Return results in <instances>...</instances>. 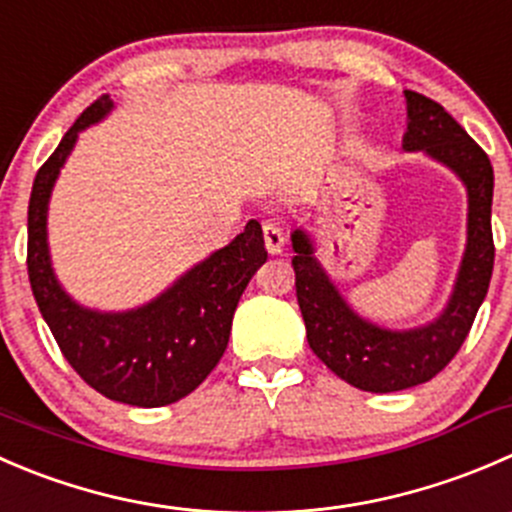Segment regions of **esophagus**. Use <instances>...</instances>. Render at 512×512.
Segmentation results:
<instances>
[{
	"label": "esophagus",
	"instance_id": "esophagus-1",
	"mask_svg": "<svg viewBox=\"0 0 512 512\" xmlns=\"http://www.w3.org/2000/svg\"><path fill=\"white\" fill-rule=\"evenodd\" d=\"M263 244L271 256L281 254L283 251V231L276 224H263Z\"/></svg>",
	"mask_w": 512,
	"mask_h": 512
}]
</instances>
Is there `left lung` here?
<instances>
[{"mask_svg":"<svg viewBox=\"0 0 512 512\" xmlns=\"http://www.w3.org/2000/svg\"><path fill=\"white\" fill-rule=\"evenodd\" d=\"M408 131L403 149L423 151L448 166L468 191V239L448 306L426 326L391 331L358 316L316 258L303 229L291 234L296 298L311 351L351 386L393 393L438 376L463 346L493 276V166L463 126L428 96L406 91Z\"/></svg>","mask_w":512,"mask_h":512,"instance_id":"8db88e82","label":"left lung"}]
</instances>
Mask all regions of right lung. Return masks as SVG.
<instances>
[{"mask_svg": "<svg viewBox=\"0 0 512 512\" xmlns=\"http://www.w3.org/2000/svg\"><path fill=\"white\" fill-rule=\"evenodd\" d=\"M111 106L109 96H99L37 171L27 219L29 283L64 358L94 391L126 406L159 408L189 396L214 371L229 346L241 293L268 254L261 224L249 221L244 234L189 268L154 301L116 313L79 306L54 276L49 196L79 131L104 119Z\"/></svg>", "mask_w": 512, "mask_h": 512, "instance_id": "right-lung-1", "label": "right lung"}]
</instances>
